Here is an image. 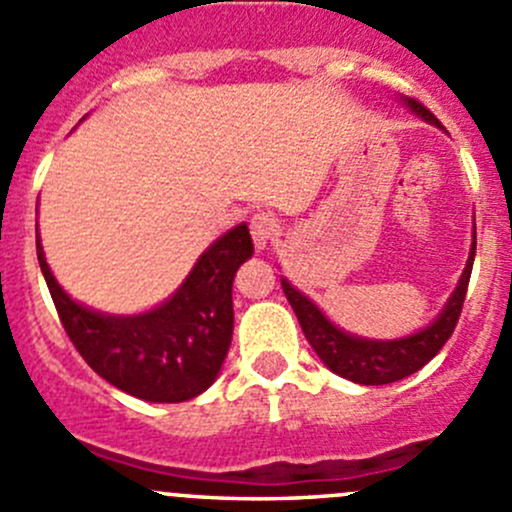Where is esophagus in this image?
I'll return each instance as SVG.
<instances>
[{"label": "esophagus", "instance_id": "34e87169", "mask_svg": "<svg viewBox=\"0 0 512 512\" xmlns=\"http://www.w3.org/2000/svg\"><path fill=\"white\" fill-rule=\"evenodd\" d=\"M277 232H280V223H277L275 215H270V213L252 215L250 235H252V240H255L257 250H265L267 242H270Z\"/></svg>", "mask_w": 512, "mask_h": 512}]
</instances>
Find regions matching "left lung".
<instances>
[{
  "label": "left lung",
  "mask_w": 512,
  "mask_h": 512,
  "mask_svg": "<svg viewBox=\"0 0 512 512\" xmlns=\"http://www.w3.org/2000/svg\"><path fill=\"white\" fill-rule=\"evenodd\" d=\"M411 108L423 118V121L433 123V126H441L436 116L428 111L423 103L414 101V98H406ZM473 257H476V227H473V247L471 255H468L466 270H463L461 282L453 289L451 299L443 307V312L438 314V319L433 324H428L426 329H421L418 334H411L406 339H391V342H374V339H361L354 334L342 332V329L334 327L314 302H309L299 289H294L287 280H282V289H285V297L292 304L294 314H297L299 324H302V332L307 337V342L312 344V349L317 352L319 359L334 371V374L344 376V379L356 381V384L366 386H381V384H394V381L406 379L414 371L426 366L443 349V344L448 342V337L456 329L458 317H461L463 302H466L468 282H471V270H473Z\"/></svg>",
  "instance_id": "obj_1"
}]
</instances>
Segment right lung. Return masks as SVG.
Masks as SVG:
<instances>
[{"mask_svg": "<svg viewBox=\"0 0 512 512\" xmlns=\"http://www.w3.org/2000/svg\"><path fill=\"white\" fill-rule=\"evenodd\" d=\"M252 250L247 225L232 227L168 302L136 317H111L81 307L59 287L36 240L46 287L76 352L108 384L156 404L188 401L215 381L232 339V280Z\"/></svg>", "mask_w": 512, "mask_h": 512, "instance_id": "obj_1", "label": "right lung"}]
</instances>
